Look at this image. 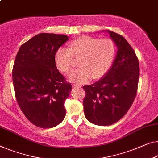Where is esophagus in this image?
<instances>
[{
	"label": "esophagus",
	"mask_w": 158,
	"mask_h": 158,
	"mask_svg": "<svg viewBox=\"0 0 158 158\" xmlns=\"http://www.w3.org/2000/svg\"><path fill=\"white\" fill-rule=\"evenodd\" d=\"M72 86H73V87H81V86L79 85V84H73Z\"/></svg>",
	"instance_id": "1"
}]
</instances>
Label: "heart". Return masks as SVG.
Masks as SVG:
<instances>
[{
    "mask_svg": "<svg viewBox=\"0 0 158 158\" xmlns=\"http://www.w3.org/2000/svg\"><path fill=\"white\" fill-rule=\"evenodd\" d=\"M116 44L110 38L98 39L89 35H82L69 44L68 49L60 48L55 54V63L59 71L71 72L74 59L79 60L81 67L69 74L72 81L84 83L91 77L102 79L110 69L116 55Z\"/></svg>",
    "mask_w": 158,
    "mask_h": 158,
    "instance_id": "obj_1",
    "label": "heart"
}]
</instances>
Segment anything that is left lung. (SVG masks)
<instances>
[{
	"mask_svg": "<svg viewBox=\"0 0 158 158\" xmlns=\"http://www.w3.org/2000/svg\"><path fill=\"white\" fill-rule=\"evenodd\" d=\"M118 47L113 66L102 79L84 86V112L89 121L110 126L123 118L138 91L140 69L138 56L122 35L107 30Z\"/></svg>",
	"mask_w": 158,
	"mask_h": 158,
	"instance_id": "left-lung-1",
	"label": "left lung"
}]
</instances>
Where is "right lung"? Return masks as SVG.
<instances>
[{"instance_id":"1","label":"right lung","mask_w":158,"mask_h":158,"mask_svg":"<svg viewBox=\"0 0 158 158\" xmlns=\"http://www.w3.org/2000/svg\"><path fill=\"white\" fill-rule=\"evenodd\" d=\"M67 40L65 35L38 34L23 44L15 56L16 100L28 121L39 128H53L65 117L72 84L56 69L55 54Z\"/></svg>"}]
</instances>
